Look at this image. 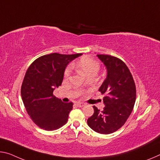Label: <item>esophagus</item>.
Instances as JSON below:
<instances>
[{"label": "esophagus", "instance_id": "1", "mask_svg": "<svg viewBox=\"0 0 160 160\" xmlns=\"http://www.w3.org/2000/svg\"><path fill=\"white\" fill-rule=\"evenodd\" d=\"M76 105H77L78 107H79V108H82V107H84V106L85 105V103L78 102L76 103Z\"/></svg>", "mask_w": 160, "mask_h": 160}]
</instances>
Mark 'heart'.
<instances>
[{
  "mask_svg": "<svg viewBox=\"0 0 160 160\" xmlns=\"http://www.w3.org/2000/svg\"><path fill=\"white\" fill-rule=\"evenodd\" d=\"M77 65L79 68V69L87 77L90 75H96L99 70H100V64L96 60L89 57H83L81 58L78 61ZM72 65H69V66L67 67L64 72L65 77H68L70 75L71 72H72Z\"/></svg>",
  "mask_w": 160,
  "mask_h": 160,
  "instance_id": "obj_1",
  "label": "heart"
}]
</instances>
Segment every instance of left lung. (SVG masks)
Here are the masks:
<instances>
[{
  "instance_id": "8db88e82",
  "label": "left lung",
  "mask_w": 160,
  "mask_h": 160,
  "mask_svg": "<svg viewBox=\"0 0 160 160\" xmlns=\"http://www.w3.org/2000/svg\"><path fill=\"white\" fill-rule=\"evenodd\" d=\"M107 69V77L99 91L105 94L102 111L93 106L88 125L100 134L119 130L130 115L136 100V87L130 70L122 60L108 55H97Z\"/></svg>"
}]
</instances>
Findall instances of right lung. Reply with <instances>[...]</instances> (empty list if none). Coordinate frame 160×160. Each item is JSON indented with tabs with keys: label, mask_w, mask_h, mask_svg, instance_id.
<instances>
[{
	"label": "right lung",
	"mask_w": 160,
	"mask_h": 160,
	"mask_svg": "<svg viewBox=\"0 0 160 160\" xmlns=\"http://www.w3.org/2000/svg\"><path fill=\"white\" fill-rule=\"evenodd\" d=\"M82 55H45L27 70L21 86L22 100L30 118L41 129L55 130L66 124L73 103L62 102L53 91L61 85L69 62Z\"/></svg>",
	"instance_id": "1"
}]
</instances>
